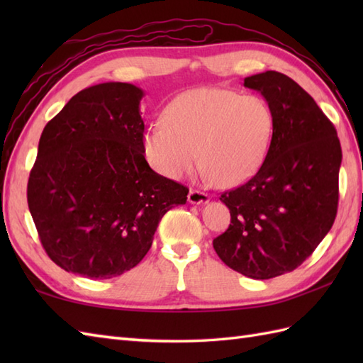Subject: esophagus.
<instances>
[{"label":"esophagus","instance_id":"esophagus-1","mask_svg":"<svg viewBox=\"0 0 363 363\" xmlns=\"http://www.w3.org/2000/svg\"><path fill=\"white\" fill-rule=\"evenodd\" d=\"M209 195L199 190H190L189 191V203L190 204H207L209 203Z\"/></svg>","mask_w":363,"mask_h":363}]
</instances>
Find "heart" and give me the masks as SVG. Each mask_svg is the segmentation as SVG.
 <instances>
[{
    "label": "heart",
    "mask_w": 363,
    "mask_h": 363,
    "mask_svg": "<svg viewBox=\"0 0 363 363\" xmlns=\"http://www.w3.org/2000/svg\"><path fill=\"white\" fill-rule=\"evenodd\" d=\"M162 121L143 130L142 148L162 176L181 179L199 160L204 176L235 187L259 172L273 135V111L264 98L220 87L182 91L167 104Z\"/></svg>",
    "instance_id": "heart-1"
}]
</instances>
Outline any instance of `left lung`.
Listing matches in <instances>:
<instances>
[{
  "mask_svg": "<svg viewBox=\"0 0 363 363\" xmlns=\"http://www.w3.org/2000/svg\"><path fill=\"white\" fill-rule=\"evenodd\" d=\"M273 111L272 143L256 176L221 201L230 225L213 240L225 264L251 279L293 272L334 225L342 146L318 104L289 76L245 78Z\"/></svg>",
  "mask_w": 363,
  "mask_h": 363,
  "instance_id": "left-lung-1",
  "label": "left lung"
}]
</instances>
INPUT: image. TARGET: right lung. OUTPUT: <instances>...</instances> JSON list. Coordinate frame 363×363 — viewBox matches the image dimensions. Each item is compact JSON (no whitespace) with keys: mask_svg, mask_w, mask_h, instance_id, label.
<instances>
[{"mask_svg":"<svg viewBox=\"0 0 363 363\" xmlns=\"http://www.w3.org/2000/svg\"><path fill=\"white\" fill-rule=\"evenodd\" d=\"M145 91L128 82L81 90L40 135L28 206L54 264L111 279L140 262L162 217L189 189L157 174L142 148Z\"/></svg>","mask_w":363,"mask_h":363,"instance_id":"right-lung-1","label":"right lung"}]
</instances>
